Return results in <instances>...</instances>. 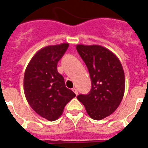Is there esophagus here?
I'll use <instances>...</instances> for the list:
<instances>
[{
    "instance_id": "1",
    "label": "esophagus",
    "mask_w": 148,
    "mask_h": 148,
    "mask_svg": "<svg viewBox=\"0 0 148 148\" xmlns=\"http://www.w3.org/2000/svg\"><path fill=\"white\" fill-rule=\"evenodd\" d=\"M73 92H75V95H78V90H77V89H75V88H73Z\"/></svg>"
}]
</instances>
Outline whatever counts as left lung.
Returning <instances> with one entry per match:
<instances>
[{"mask_svg": "<svg viewBox=\"0 0 148 148\" xmlns=\"http://www.w3.org/2000/svg\"><path fill=\"white\" fill-rule=\"evenodd\" d=\"M76 49L88 69L92 87L77 99L94 120L111 115L119 106L125 90V73L118 57L99 45L78 44Z\"/></svg>", "mask_w": 148, "mask_h": 148, "instance_id": "obj_1", "label": "left lung"}]
</instances>
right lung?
<instances>
[{
  "mask_svg": "<svg viewBox=\"0 0 148 148\" xmlns=\"http://www.w3.org/2000/svg\"><path fill=\"white\" fill-rule=\"evenodd\" d=\"M69 47L68 43L50 45L34 55L26 68L23 90L35 113L50 121L58 119L75 94L65 86L57 70L58 62Z\"/></svg>",
  "mask_w": 148,
  "mask_h": 148,
  "instance_id": "right-lung-1",
  "label": "right lung"
}]
</instances>
